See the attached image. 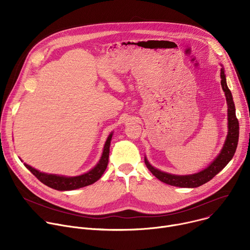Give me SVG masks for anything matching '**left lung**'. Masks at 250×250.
I'll return each instance as SVG.
<instances>
[{"instance_id": "1", "label": "left lung", "mask_w": 250, "mask_h": 250, "mask_svg": "<svg viewBox=\"0 0 250 250\" xmlns=\"http://www.w3.org/2000/svg\"><path fill=\"white\" fill-rule=\"evenodd\" d=\"M221 66H222L221 84H222L223 91L225 92L227 104H228V134H227V138L225 140V144L223 146L222 150L220 151L219 155L213 159L205 169L189 175H175V174L163 172L153 167L148 162L146 156L145 162L146 167L161 182L171 186L181 187V188H196V187L202 186L203 184L208 182L211 178L215 177L218 173H220L233 157L234 152L236 150L237 142H238L239 125L235 116V106H234L232 95L227 84L225 68L223 67L222 64Z\"/></svg>"}]
</instances>
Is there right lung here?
I'll list each match as a JSON object with an SVG mask.
<instances>
[{"label": "right lung", "instance_id": "right-lung-1", "mask_svg": "<svg viewBox=\"0 0 250 250\" xmlns=\"http://www.w3.org/2000/svg\"><path fill=\"white\" fill-rule=\"evenodd\" d=\"M113 133L114 132L112 131L104 142L103 153L99 162L91 170H89L84 174H81L78 176H64V175H58V174H48V173L41 172L40 170L27 165L26 163H23V164L42 183H43L44 185L52 189H55L58 191H71V190H76V189L89 186L100 179L102 175L104 174V170L106 169V166H108L110 146H111Z\"/></svg>", "mask_w": 250, "mask_h": 250}]
</instances>
